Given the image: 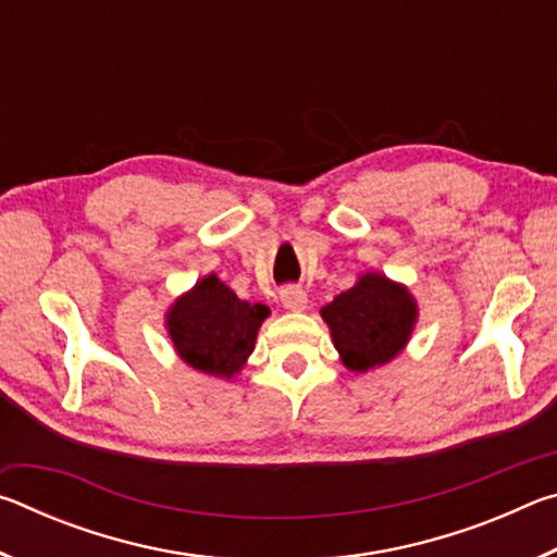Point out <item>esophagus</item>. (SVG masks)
I'll return each instance as SVG.
<instances>
[{
    "label": "esophagus",
    "instance_id": "1",
    "mask_svg": "<svg viewBox=\"0 0 557 557\" xmlns=\"http://www.w3.org/2000/svg\"><path fill=\"white\" fill-rule=\"evenodd\" d=\"M280 301L282 307L289 309V312H301V309H307V292L301 287L289 285L280 292Z\"/></svg>",
    "mask_w": 557,
    "mask_h": 557
}]
</instances>
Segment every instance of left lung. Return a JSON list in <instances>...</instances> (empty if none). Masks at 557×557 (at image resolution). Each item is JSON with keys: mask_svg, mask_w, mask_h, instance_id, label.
Masks as SVG:
<instances>
[{"mask_svg": "<svg viewBox=\"0 0 557 557\" xmlns=\"http://www.w3.org/2000/svg\"><path fill=\"white\" fill-rule=\"evenodd\" d=\"M322 317L346 369L363 373L403 351L418 322V305L408 287L381 272H366L351 289L322 307Z\"/></svg>", "mask_w": 557, "mask_h": 557, "instance_id": "1", "label": "left lung"}]
</instances>
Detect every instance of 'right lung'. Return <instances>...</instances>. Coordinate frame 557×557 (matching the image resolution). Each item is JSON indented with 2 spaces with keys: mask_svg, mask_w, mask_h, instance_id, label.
Listing matches in <instances>:
<instances>
[{
  "mask_svg": "<svg viewBox=\"0 0 557 557\" xmlns=\"http://www.w3.org/2000/svg\"><path fill=\"white\" fill-rule=\"evenodd\" d=\"M270 309L250 305L215 275H206L178 297L166 314L176 354L196 371L233 379L256 348Z\"/></svg>",
  "mask_w": 557,
  "mask_h": 557,
  "instance_id": "right-lung-1",
  "label": "right lung"
}]
</instances>
